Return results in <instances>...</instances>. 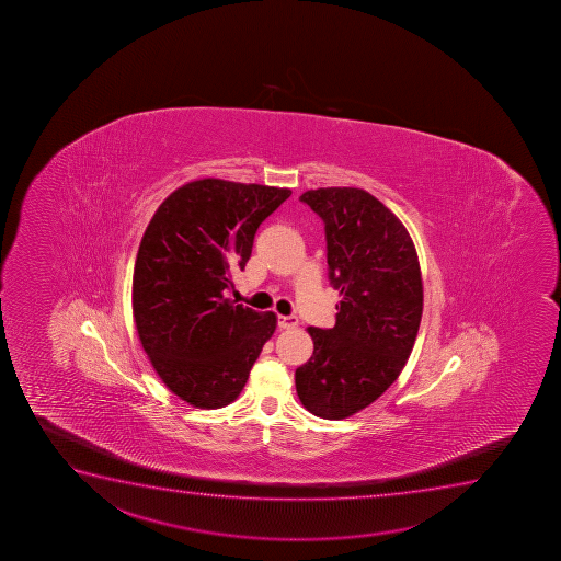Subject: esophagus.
<instances>
[{
  "label": "esophagus",
  "instance_id": "34e87169",
  "mask_svg": "<svg viewBox=\"0 0 561 561\" xmlns=\"http://www.w3.org/2000/svg\"><path fill=\"white\" fill-rule=\"evenodd\" d=\"M297 324V317L277 316V327H279V329H295Z\"/></svg>",
  "mask_w": 561,
  "mask_h": 561
}]
</instances>
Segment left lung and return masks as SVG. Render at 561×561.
Here are the masks:
<instances>
[{"mask_svg": "<svg viewBox=\"0 0 561 561\" xmlns=\"http://www.w3.org/2000/svg\"><path fill=\"white\" fill-rule=\"evenodd\" d=\"M300 201L324 221L336 324L310 327L313 355L295 371L310 413L342 421L398 379L415 345L422 277L415 244L394 214L358 187H321Z\"/></svg>", "mask_w": 561, "mask_h": 561, "instance_id": "1", "label": "left lung"}]
</instances>
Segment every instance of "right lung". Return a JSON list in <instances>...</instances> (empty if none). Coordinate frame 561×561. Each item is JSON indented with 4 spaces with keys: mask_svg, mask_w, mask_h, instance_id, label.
<instances>
[{
    "mask_svg": "<svg viewBox=\"0 0 561 561\" xmlns=\"http://www.w3.org/2000/svg\"><path fill=\"white\" fill-rule=\"evenodd\" d=\"M290 190L195 180L159 205L133 272V317L142 350L167 389L193 408L237 400L264 343L272 311L225 298L244 271L259 225Z\"/></svg>",
    "mask_w": 561,
    "mask_h": 561,
    "instance_id": "1",
    "label": "right lung"
}]
</instances>
